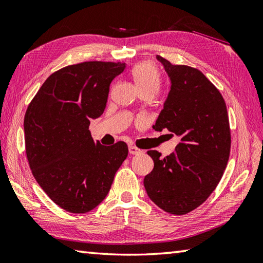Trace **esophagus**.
Instances as JSON below:
<instances>
[{
  "instance_id": "1",
  "label": "esophagus",
  "mask_w": 263,
  "mask_h": 263,
  "mask_svg": "<svg viewBox=\"0 0 263 263\" xmlns=\"http://www.w3.org/2000/svg\"><path fill=\"white\" fill-rule=\"evenodd\" d=\"M128 152H130V154H132V155H138V154H141L140 149L137 148L136 146H132V145L128 146Z\"/></svg>"
}]
</instances>
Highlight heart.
<instances>
[{
  "label": "heart",
  "instance_id": "heart-1",
  "mask_svg": "<svg viewBox=\"0 0 263 263\" xmlns=\"http://www.w3.org/2000/svg\"><path fill=\"white\" fill-rule=\"evenodd\" d=\"M132 79L141 92H152L155 95L161 85V79L156 69V67L148 61L137 64L132 68Z\"/></svg>",
  "mask_w": 263,
  "mask_h": 263
}]
</instances>
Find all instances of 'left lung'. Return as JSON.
Wrapping results in <instances>:
<instances>
[{
  "instance_id": "left-lung-1",
  "label": "left lung",
  "mask_w": 263,
  "mask_h": 263,
  "mask_svg": "<svg viewBox=\"0 0 263 263\" xmlns=\"http://www.w3.org/2000/svg\"><path fill=\"white\" fill-rule=\"evenodd\" d=\"M171 87L156 124L181 138L176 152L161 157L147 154L154 168L143 179L147 195L158 208L171 214H186L213 193L222 178L230 153L227 107L219 90L202 71L172 65L161 55Z\"/></svg>"
}]
</instances>
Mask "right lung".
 Masks as SVG:
<instances>
[{
    "instance_id": "1",
    "label": "right lung",
    "mask_w": 263,
    "mask_h": 263,
    "mask_svg": "<svg viewBox=\"0 0 263 263\" xmlns=\"http://www.w3.org/2000/svg\"><path fill=\"white\" fill-rule=\"evenodd\" d=\"M125 64L85 61L51 74L26 110V155L45 194L70 213H86L109 193L127 145L95 142L90 121L104 112L109 85Z\"/></svg>"
}]
</instances>
